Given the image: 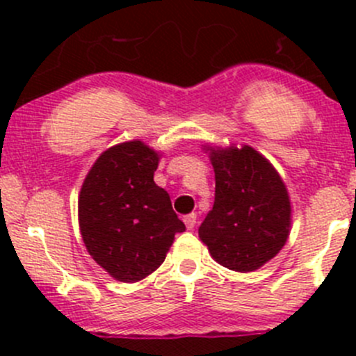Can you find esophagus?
Masks as SVG:
<instances>
[{"label": "esophagus", "instance_id": "esophagus-1", "mask_svg": "<svg viewBox=\"0 0 356 356\" xmlns=\"http://www.w3.org/2000/svg\"><path fill=\"white\" fill-rule=\"evenodd\" d=\"M184 224H186V227L189 229V231H193V229H195V225H196V213L186 215Z\"/></svg>", "mask_w": 356, "mask_h": 356}]
</instances>
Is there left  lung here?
<instances>
[{"instance_id":"obj_1","label":"left lung","mask_w":356,"mask_h":356,"mask_svg":"<svg viewBox=\"0 0 356 356\" xmlns=\"http://www.w3.org/2000/svg\"><path fill=\"white\" fill-rule=\"evenodd\" d=\"M215 172V203L198 236L211 258L234 272H254L282 250L293 210L277 168L248 145H203Z\"/></svg>"}]
</instances>
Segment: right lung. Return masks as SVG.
Listing matches in <instances>:
<instances>
[{
    "mask_svg": "<svg viewBox=\"0 0 356 356\" xmlns=\"http://www.w3.org/2000/svg\"><path fill=\"white\" fill-rule=\"evenodd\" d=\"M161 153L141 139L118 143L89 168L77 213L82 241L110 277L138 282L163 264L175 234L186 225L170 196L155 184Z\"/></svg>",
    "mask_w": 356,
    "mask_h": 356,
    "instance_id": "right-lung-1",
    "label": "right lung"
}]
</instances>
